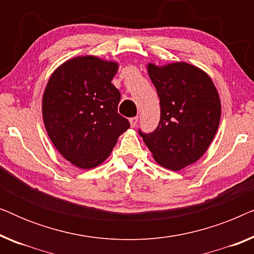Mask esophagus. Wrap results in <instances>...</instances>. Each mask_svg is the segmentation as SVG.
Listing matches in <instances>:
<instances>
[{
  "mask_svg": "<svg viewBox=\"0 0 254 254\" xmlns=\"http://www.w3.org/2000/svg\"><path fill=\"white\" fill-rule=\"evenodd\" d=\"M137 121H138V117H133L129 119V123H130V126L131 127H135L137 125Z\"/></svg>",
  "mask_w": 254,
  "mask_h": 254,
  "instance_id": "obj_1",
  "label": "esophagus"
}]
</instances>
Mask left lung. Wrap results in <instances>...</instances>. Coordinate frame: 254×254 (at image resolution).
Wrapping results in <instances>:
<instances>
[{
  "label": "left lung",
  "instance_id": "obj_1",
  "mask_svg": "<svg viewBox=\"0 0 254 254\" xmlns=\"http://www.w3.org/2000/svg\"><path fill=\"white\" fill-rule=\"evenodd\" d=\"M148 74L157 90L161 119L154 131L138 134L158 164L178 171L210 145L220 125V97L209 76L186 62L149 64Z\"/></svg>",
  "mask_w": 254,
  "mask_h": 254
}]
</instances>
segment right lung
Here are the masks:
<instances>
[{
	"instance_id": "add662e5",
	"label": "right lung",
	"mask_w": 254,
	"mask_h": 254,
	"mask_svg": "<svg viewBox=\"0 0 254 254\" xmlns=\"http://www.w3.org/2000/svg\"><path fill=\"white\" fill-rule=\"evenodd\" d=\"M118 64L86 55L62 64L43 96L45 128L54 147L79 169L109 157L129 121L118 113L120 92L111 81Z\"/></svg>"
}]
</instances>
